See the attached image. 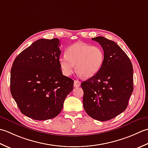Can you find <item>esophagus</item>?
Masks as SVG:
<instances>
[{
    "label": "esophagus",
    "instance_id": "obj_1",
    "mask_svg": "<svg viewBox=\"0 0 148 148\" xmlns=\"http://www.w3.org/2000/svg\"><path fill=\"white\" fill-rule=\"evenodd\" d=\"M80 86V82L78 80H75L74 81V87H78Z\"/></svg>",
    "mask_w": 148,
    "mask_h": 148
}]
</instances>
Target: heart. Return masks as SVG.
<instances>
[{
	"label": "heart",
	"instance_id": "1",
	"mask_svg": "<svg viewBox=\"0 0 148 148\" xmlns=\"http://www.w3.org/2000/svg\"><path fill=\"white\" fill-rule=\"evenodd\" d=\"M105 59L104 51L99 46L77 42L69 47L66 54L59 58L62 73L70 76L75 69L82 77L89 78L100 70Z\"/></svg>",
	"mask_w": 148,
	"mask_h": 148
}]
</instances>
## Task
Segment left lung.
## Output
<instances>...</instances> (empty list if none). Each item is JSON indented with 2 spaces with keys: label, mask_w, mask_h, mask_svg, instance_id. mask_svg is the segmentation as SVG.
<instances>
[{
  "label": "left lung",
  "mask_w": 148,
  "mask_h": 148,
  "mask_svg": "<svg viewBox=\"0 0 148 148\" xmlns=\"http://www.w3.org/2000/svg\"><path fill=\"white\" fill-rule=\"evenodd\" d=\"M105 53L103 64L95 76L81 84L86 113L100 121L112 119L126 110L134 91L133 66L115 42L104 37L92 38Z\"/></svg>",
  "instance_id": "left-lung-1"
}]
</instances>
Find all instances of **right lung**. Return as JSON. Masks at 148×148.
<instances>
[{
	"instance_id": "add662e5",
	"label": "right lung",
	"mask_w": 148,
	"mask_h": 148,
	"mask_svg": "<svg viewBox=\"0 0 148 148\" xmlns=\"http://www.w3.org/2000/svg\"><path fill=\"white\" fill-rule=\"evenodd\" d=\"M59 40L40 39L15 58L11 70V95L24 115L43 121L59 115L74 81L62 75Z\"/></svg>"
}]
</instances>
